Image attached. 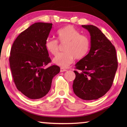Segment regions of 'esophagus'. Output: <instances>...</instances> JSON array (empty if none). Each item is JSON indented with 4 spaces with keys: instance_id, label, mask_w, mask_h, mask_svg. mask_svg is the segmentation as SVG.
<instances>
[{
    "instance_id": "1",
    "label": "esophagus",
    "mask_w": 127,
    "mask_h": 127,
    "mask_svg": "<svg viewBox=\"0 0 127 127\" xmlns=\"http://www.w3.org/2000/svg\"><path fill=\"white\" fill-rule=\"evenodd\" d=\"M67 70L66 69H64L63 67H61L60 69V72H65V71H66Z\"/></svg>"
}]
</instances>
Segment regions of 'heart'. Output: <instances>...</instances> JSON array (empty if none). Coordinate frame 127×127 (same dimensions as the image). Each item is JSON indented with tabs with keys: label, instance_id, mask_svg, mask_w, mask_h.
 Wrapping results in <instances>:
<instances>
[{
	"label": "heart",
	"instance_id": "1",
	"mask_svg": "<svg viewBox=\"0 0 127 127\" xmlns=\"http://www.w3.org/2000/svg\"><path fill=\"white\" fill-rule=\"evenodd\" d=\"M58 41L66 43L65 53L58 54L53 58V62L61 67H66L73 62L74 59L81 60L87 55L90 49V41L87 36L80 34L77 29L71 25L65 26L56 33ZM45 47L52 55L58 52V43L56 40L48 38L45 42Z\"/></svg>",
	"mask_w": 127,
	"mask_h": 127
}]
</instances>
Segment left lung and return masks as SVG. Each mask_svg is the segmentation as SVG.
Listing matches in <instances>:
<instances>
[{
  "instance_id": "left-lung-1",
  "label": "left lung",
  "mask_w": 127,
  "mask_h": 127,
  "mask_svg": "<svg viewBox=\"0 0 127 127\" xmlns=\"http://www.w3.org/2000/svg\"><path fill=\"white\" fill-rule=\"evenodd\" d=\"M91 36L89 53L76 64L73 90L83 100L98 99L110 90L118 67L116 51L112 43L98 28L81 25Z\"/></svg>"
}]
</instances>
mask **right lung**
Here are the masks:
<instances>
[{"mask_svg":"<svg viewBox=\"0 0 127 127\" xmlns=\"http://www.w3.org/2000/svg\"><path fill=\"white\" fill-rule=\"evenodd\" d=\"M53 24L36 22L19 34L12 46L9 58L10 69L17 88L29 99L44 96L51 87L52 80L60 68L51 62L45 47Z\"/></svg>","mask_w":127,"mask_h":127,"instance_id":"right-lung-1","label":"right lung"}]
</instances>
